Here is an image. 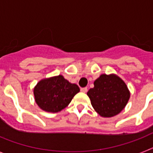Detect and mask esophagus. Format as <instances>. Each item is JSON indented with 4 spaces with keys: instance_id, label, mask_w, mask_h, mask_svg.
Returning <instances> with one entry per match:
<instances>
[{
    "instance_id": "obj_1",
    "label": "esophagus",
    "mask_w": 153,
    "mask_h": 153,
    "mask_svg": "<svg viewBox=\"0 0 153 153\" xmlns=\"http://www.w3.org/2000/svg\"><path fill=\"white\" fill-rule=\"evenodd\" d=\"M87 87H84V88H81V92H83V93H86L87 92Z\"/></svg>"
}]
</instances>
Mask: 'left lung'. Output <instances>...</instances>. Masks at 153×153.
I'll return each instance as SVG.
<instances>
[{
  "instance_id": "left-lung-1",
  "label": "left lung",
  "mask_w": 153,
  "mask_h": 153,
  "mask_svg": "<svg viewBox=\"0 0 153 153\" xmlns=\"http://www.w3.org/2000/svg\"><path fill=\"white\" fill-rule=\"evenodd\" d=\"M93 109L102 117L119 114L130 97L123 80L115 74H102L94 81V87L87 92Z\"/></svg>"
}]
</instances>
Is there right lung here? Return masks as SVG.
I'll return each instance as SVG.
<instances>
[{
    "mask_svg": "<svg viewBox=\"0 0 153 153\" xmlns=\"http://www.w3.org/2000/svg\"><path fill=\"white\" fill-rule=\"evenodd\" d=\"M79 92L77 85L70 83L62 75L41 79L33 89L36 104L40 109L49 113L61 111Z\"/></svg>",
    "mask_w": 153,
    "mask_h": 153,
    "instance_id": "obj_1",
    "label": "right lung"
}]
</instances>
